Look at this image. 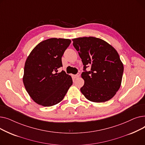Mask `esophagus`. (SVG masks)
I'll return each mask as SVG.
<instances>
[{"label":"esophagus","instance_id":"esophagus-1","mask_svg":"<svg viewBox=\"0 0 145 145\" xmlns=\"http://www.w3.org/2000/svg\"><path fill=\"white\" fill-rule=\"evenodd\" d=\"M80 76V74L79 73H77L76 74H74V75H73V77L74 78V79H76V78H78Z\"/></svg>","mask_w":145,"mask_h":145}]
</instances>
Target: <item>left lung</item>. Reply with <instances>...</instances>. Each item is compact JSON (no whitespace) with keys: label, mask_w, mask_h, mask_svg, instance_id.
<instances>
[{"label":"left lung","mask_w":145,"mask_h":145,"mask_svg":"<svg viewBox=\"0 0 145 145\" xmlns=\"http://www.w3.org/2000/svg\"><path fill=\"white\" fill-rule=\"evenodd\" d=\"M72 40L83 65L81 76L85 83L80 88L82 93L91 102L110 100L119 89L123 73L118 53L99 38L83 37ZM88 67L90 71L86 70Z\"/></svg>","instance_id":"8db88e82"}]
</instances>
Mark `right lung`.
<instances>
[{
  "label": "right lung",
  "mask_w": 145,
  "mask_h": 145,
  "mask_svg": "<svg viewBox=\"0 0 145 145\" xmlns=\"http://www.w3.org/2000/svg\"><path fill=\"white\" fill-rule=\"evenodd\" d=\"M71 40L50 38L38 44L30 52L24 67L23 82L27 92L37 104L52 106L63 100L72 85L71 76L58 69Z\"/></svg>",
  "instance_id": "1"
}]
</instances>
